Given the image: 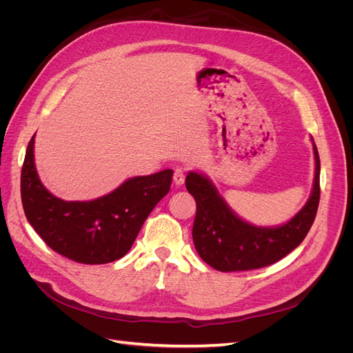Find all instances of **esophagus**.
I'll use <instances>...</instances> for the list:
<instances>
[{
	"label": "esophagus",
	"mask_w": 353,
	"mask_h": 353,
	"mask_svg": "<svg viewBox=\"0 0 353 353\" xmlns=\"http://www.w3.org/2000/svg\"><path fill=\"white\" fill-rule=\"evenodd\" d=\"M184 181H185V172H184V169H183V168H176V169L174 170V183H175V185L181 187V185L184 184Z\"/></svg>",
	"instance_id": "obj_1"
}]
</instances>
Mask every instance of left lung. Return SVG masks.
<instances>
[{
    "label": "left lung",
    "mask_w": 353,
    "mask_h": 353,
    "mask_svg": "<svg viewBox=\"0 0 353 353\" xmlns=\"http://www.w3.org/2000/svg\"><path fill=\"white\" fill-rule=\"evenodd\" d=\"M315 156L314 187L306 205L279 227H256L243 221L221 197L212 181L188 172L185 187L194 197L197 212L193 241L200 258L222 272L258 270L283 259L303 241L311 230L319 203V156Z\"/></svg>",
    "instance_id": "1"
}]
</instances>
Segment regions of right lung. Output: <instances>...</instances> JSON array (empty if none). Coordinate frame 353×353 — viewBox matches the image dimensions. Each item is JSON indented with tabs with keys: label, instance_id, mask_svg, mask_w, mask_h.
I'll return each instance as SVG.
<instances>
[{
	"label": "right lung",
	"instance_id": "obj_1",
	"mask_svg": "<svg viewBox=\"0 0 353 353\" xmlns=\"http://www.w3.org/2000/svg\"><path fill=\"white\" fill-rule=\"evenodd\" d=\"M35 135L28 144L20 178L25 215L38 236L74 262L101 265L121 259L144 221L172 183V169L126 179L112 193L88 201H66L42 185L34 159Z\"/></svg>",
	"mask_w": 353,
	"mask_h": 353
}]
</instances>
